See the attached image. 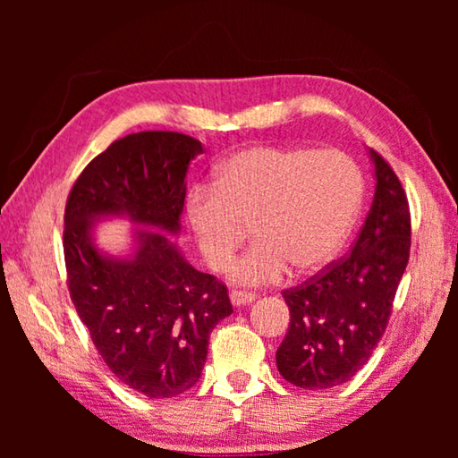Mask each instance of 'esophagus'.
Returning a JSON list of instances; mask_svg holds the SVG:
<instances>
[{"mask_svg": "<svg viewBox=\"0 0 458 458\" xmlns=\"http://www.w3.org/2000/svg\"><path fill=\"white\" fill-rule=\"evenodd\" d=\"M254 299H257V297H254L252 293H244V291H232L230 293V301H232V305H234V307L250 305Z\"/></svg>", "mask_w": 458, "mask_h": 458, "instance_id": "1", "label": "esophagus"}]
</instances>
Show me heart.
I'll use <instances>...</instances> for the list:
<instances>
[{
    "instance_id": "heart-1",
    "label": "heart",
    "mask_w": 458,
    "mask_h": 458,
    "mask_svg": "<svg viewBox=\"0 0 458 458\" xmlns=\"http://www.w3.org/2000/svg\"><path fill=\"white\" fill-rule=\"evenodd\" d=\"M216 183L193 185L185 216L201 257L226 268L254 224L259 242L232 268L236 283H276L294 267L311 275L344 248L358 218L363 182L339 151L248 147L218 167Z\"/></svg>"
}]
</instances>
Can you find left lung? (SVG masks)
Here are the masks:
<instances>
[{
	"instance_id": "obj_1",
	"label": "left lung",
	"mask_w": 458,
	"mask_h": 458,
	"mask_svg": "<svg viewBox=\"0 0 458 458\" xmlns=\"http://www.w3.org/2000/svg\"><path fill=\"white\" fill-rule=\"evenodd\" d=\"M376 191L350 257L284 291L291 323L276 368L293 386L327 390L358 374L384 335L410 257V210L392 167L374 149Z\"/></svg>"
}]
</instances>
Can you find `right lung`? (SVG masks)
<instances>
[{
	"label": "right lung",
	"instance_id": "1",
	"mask_svg": "<svg viewBox=\"0 0 458 458\" xmlns=\"http://www.w3.org/2000/svg\"><path fill=\"white\" fill-rule=\"evenodd\" d=\"M204 153L198 139L141 131L114 141L84 167L64 212L68 291L92 344L119 382L151 400L198 382L212 329L232 313L228 291L193 268L182 232L185 174ZM134 226L127 253L96 240V224Z\"/></svg>",
	"mask_w": 458,
	"mask_h": 458
}]
</instances>
